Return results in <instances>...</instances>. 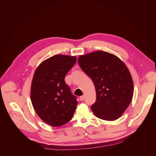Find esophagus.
<instances>
[{"instance_id": "34e87169", "label": "esophagus", "mask_w": 156, "mask_h": 156, "mask_svg": "<svg viewBox=\"0 0 156 156\" xmlns=\"http://www.w3.org/2000/svg\"><path fill=\"white\" fill-rule=\"evenodd\" d=\"M84 96H81L80 97V99L81 101H83V100H84Z\"/></svg>"}]
</instances>
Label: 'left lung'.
<instances>
[{
  "label": "left lung",
  "mask_w": 156,
  "mask_h": 156,
  "mask_svg": "<svg viewBox=\"0 0 156 156\" xmlns=\"http://www.w3.org/2000/svg\"><path fill=\"white\" fill-rule=\"evenodd\" d=\"M82 70L93 80L96 101L91 108L102 120L120 118L132 100L133 83L125 64L117 56L98 51L78 58Z\"/></svg>",
  "instance_id": "8db88e82"
}]
</instances>
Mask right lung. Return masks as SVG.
<instances>
[{"mask_svg": "<svg viewBox=\"0 0 156 156\" xmlns=\"http://www.w3.org/2000/svg\"><path fill=\"white\" fill-rule=\"evenodd\" d=\"M76 62V57L55 55L42 62L36 70L31 99L37 115L53 126L71 120L78 102L65 78Z\"/></svg>", "mask_w": 156, "mask_h": 156, "instance_id": "obj_1", "label": "right lung"}]
</instances>
